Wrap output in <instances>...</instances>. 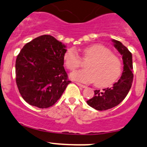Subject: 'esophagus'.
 I'll list each match as a JSON object with an SVG mask.
<instances>
[{
    "instance_id": "esophagus-1",
    "label": "esophagus",
    "mask_w": 147,
    "mask_h": 147,
    "mask_svg": "<svg viewBox=\"0 0 147 147\" xmlns=\"http://www.w3.org/2000/svg\"><path fill=\"white\" fill-rule=\"evenodd\" d=\"M76 84L78 86H79L81 87V88H86V87L85 85H83V84H81V83H76Z\"/></svg>"
}]
</instances>
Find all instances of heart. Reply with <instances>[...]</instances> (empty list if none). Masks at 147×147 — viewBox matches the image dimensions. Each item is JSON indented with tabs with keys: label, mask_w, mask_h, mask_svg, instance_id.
Instances as JSON below:
<instances>
[{
	"label": "heart",
	"mask_w": 147,
	"mask_h": 147,
	"mask_svg": "<svg viewBox=\"0 0 147 147\" xmlns=\"http://www.w3.org/2000/svg\"><path fill=\"white\" fill-rule=\"evenodd\" d=\"M83 59L89 60L87 69L73 72L71 78L83 83H93L98 87L111 85L119 78L122 64L119 58L102 45L94 44L83 50ZM64 61L69 70L74 71L80 67L81 58L74 48L68 49L64 55Z\"/></svg>",
	"instance_id": "heart-1"
}]
</instances>
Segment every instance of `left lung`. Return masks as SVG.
<instances>
[{
	"label": "left lung",
	"mask_w": 147,
	"mask_h": 147,
	"mask_svg": "<svg viewBox=\"0 0 147 147\" xmlns=\"http://www.w3.org/2000/svg\"><path fill=\"white\" fill-rule=\"evenodd\" d=\"M112 41L114 47L122 55L124 69L119 80L111 88H104L103 91L95 90L93 97L86 101L89 106L97 111H105L118 105L126 97L133 83L132 53L119 41Z\"/></svg>",
	"instance_id": "8db88e82"
}]
</instances>
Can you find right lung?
I'll return each instance as SVG.
<instances>
[{
    "mask_svg": "<svg viewBox=\"0 0 147 147\" xmlns=\"http://www.w3.org/2000/svg\"><path fill=\"white\" fill-rule=\"evenodd\" d=\"M66 46L51 35L28 42L15 64L16 83L26 102L39 108L52 106L69 83L64 67Z\"/></svg>",
    "mask_w": 147,
    "mask_h": 147,
    "instance_id": "1",
    "label": "right lung"
}]
</instances>
